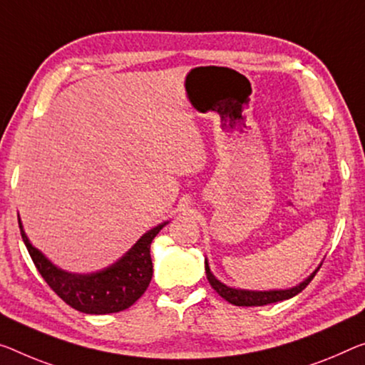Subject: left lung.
Segmentation results:
<instances>
[{
	"mask_svg": "<svg viewBox=\"0 0 365 365\" xmlns=\"http://www.w3.org/2000/svg\"><path fill=\"white\" fill-rule=\"evenodd\" d=\"M319 266L313 271L310 276H308L305 280H302L300 284L294 285L290 289H279V290H246V289H235V287H228L223 282H220L214 274H212L210 267H209V261L205 259V274L207 279L212 285V289L217 290V294L230 302L232 305L237 307H262V305H269V304H276V302L280 300H287L292 299L297 294H300L310 280L315 277V274L318 272Z\"/></svg>",
	"mask_w": 365,
	"mask_h": 365,
	"instance_id": "8db88e82",
	"label": "left lung"
}]
</instances>
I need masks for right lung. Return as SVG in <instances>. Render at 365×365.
Listing matches in <instances>:
<instances>
[{
  "label": "right lung",
  "mask_w": 365,
  "mask_h": 365,
  "mask_svg": "<svg viewBox=\"0 0 365 365\" xmlns=\"http://www.w3.org/2000/svg\"><path fill=\"white\" fill-rule=\"evenodd\" d=\"M18 222L22 241H24L37 271L50 285V289L65 304L78 312L89 313V315L122 312L132 307L145 294L151 276H153L150 245L160 233V230L168 223L163 222L148 230L114 264L96 272L75 274L55 266L41 250L32 246L22 228L19 217Z\"/></svg>",
  "instance_id": "obj_1"
}]
</instances>
